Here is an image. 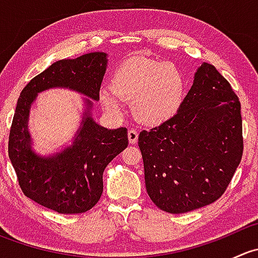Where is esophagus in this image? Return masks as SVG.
<instances>
[{"label": "esophagus", "instance_id": "1", "mask_svg": "<svg viewBox=\"0 0 258 258\" xmlns=\"http://www.w3.org/2000/svg\"><path fill=\"white\" fill-rule=\"evenodd\" d=\"M139 141V132L136 130H128V142L135 145Z\"/></svg>", "mask_w": 258, "mask_h": 258}]
</instances>
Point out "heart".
I'll use <instances>...</instances> for the list:
<instances>
[{"label":"heart","mask_w":258,"mask_h":258,"mask_svg":"<svg viewBox=\"0 0 258 258\" xmlns=\"http://www.w3.org/2000/svg\"><path fill=\"white\" fill-rule=\"evenodd\" d=\"M184 82L176 66L151 59H130L114 71L111 91L100 93L108 112L122 113L121 101L132 102V112L145 124H160L177 112Z\"/></svg>","instance_id":"obj_1"}]
</instances>
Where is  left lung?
<instances>
[{"instance_id":"8db88e82","label":"left lung","mask_w":258,"mask_h":258,"mask_svg":"<svg viewBox=\"0 0 258 258\" xmlns=\"http://www.w3.org/2000/svg\"><path fill=\"white\" fill-rule=\"evenodd\" d=\"M146 189L168 213H186L217 201L243 152L241 103L230 82L210 63L170 119L142 131Z\"/></svg>"}]
</instances>
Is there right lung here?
<instances>
[{
    "mask_svg": "<svg viewBox=\"0 0 258 258\" xmlns=\"http://www.w3.org/2000/svg\"><path fill=\"white\" fill-rule=\"evenodd\" d=\"M107 66V54L91 52L77 58L59 59L26 85L17 101L9 137V157L21 189L41 206L63 215L91 210L103 191L106 166L128 146L127 128L107 130L87 110L74 145L51 157L31 150L27 130L30 107L41 91L69 87L88 98L100 100V88Z\"/></svg>",
    "mask_w": 258,
    "mask_h": 258,
    "instance_id": "1",
    "label": "right lung"
}]
</instances>
